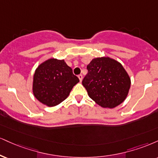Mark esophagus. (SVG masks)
Wrapping results in <instances>:
<instances>
[{
    "label": "esophagus",
    "instance_id": "34e87169",
    "mask_svg": "<svg viewBox=\"0 0 158 158\" xmlns=\"http://www.w3.org/2000/svg\"><path fill=\"white\" fill-rule=\"evenodd\" d=\"M78 77H79V81H81V80H82V75H81V74H79V75H78Z\"/></svg>",
    "mask_w": 158,
    "mask_h": 158
}]
</instances>
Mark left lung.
<instances>
[{
    "instance_id": "left-lung-1",
    "label": "left lung",
    "mask_w": 158,
    "mask_h": 158,
    "mask_svg": "<svg viewBox=\"0 0 158 158\" xmlns=\"http://www.w3.org/2000/svg\"><path fill=\"white\" fill-rule=\"evenodd\" d=\"M87 69L82 85L96 104L113 108L125 100L131 81L121 63L109 57L96 58L87 64Z\"/></svg>"
}]
</instances>
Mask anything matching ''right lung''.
<instances>
[{"mask_svg":"<svg viewBox=\"0 0 158 158\" xmlns=\"http://www.w3.org/2000/svg\"><path fill=\"white\" fill-rule=\"evenodd\" d=\"M79 81L72 68L64 60L50 59L38 66L33 80L36 98L48 107H54L68 97Z\"/></svg>","mask_w":158,"mask_h":158,"instance_id":"1","label":"right lung"}]
</instances>
